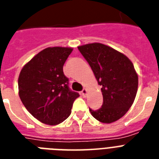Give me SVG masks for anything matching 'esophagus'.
Masks as SVG:
<instances>
[{
	"instance_id": "1",
	"label": "esophagus",
	"mask_w": 159,
	"mask_h": 159,
	"mask_svg": "<svg viewBox=\"0 0 159 159\" xmlns=\"http://www.w3.org/2000/svg\"><path fill=\"white\" fill-rule=\"evenodd\" d=\"M81 93H82V95H83L84 97H86L87 93H88V90H87L86 89H84L83 90L81 91Z\"/></svg>"
}]
</instances>
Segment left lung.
Here are the masks:
<instances>
[{
  "instance_id": "left-lung-1",
  "label": "left lung",
  "mask_w": 159,
  "mask_h": 159,
  "mask_svg": "<svg viewBox=\"0 0 159 159\" xmlns=\"http://www.w3.org/2000/svg\"><path fill=\"white\" fill-rule=\"evenodd\" d=\"M101 86L103 104L89 109L93 118L111 124L124 116L134 101L139 77L131 60L123 53L101 43L78 46Z\"/></svg>"
}]
</instances>
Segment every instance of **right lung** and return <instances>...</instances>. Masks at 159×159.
<instances>
[{
  "label": "right lung",
  "mask_w": 159,
  "mask_h": 159,
  "mask_svg": "<svg viewBox=\"0 0 159 159\" xmlns=\"http://www.w3.org/2000/svg\"><path fill=\"white\" fill-rule=\"evenodd\" d=\"M73 49L48 47L26 63L18 78L19 96L30 114L43 124L57 125L71 114L77 92L69 89L63 66Z\"/></svg>",
  "instance_id": "obj_1"
}]
</instances>
